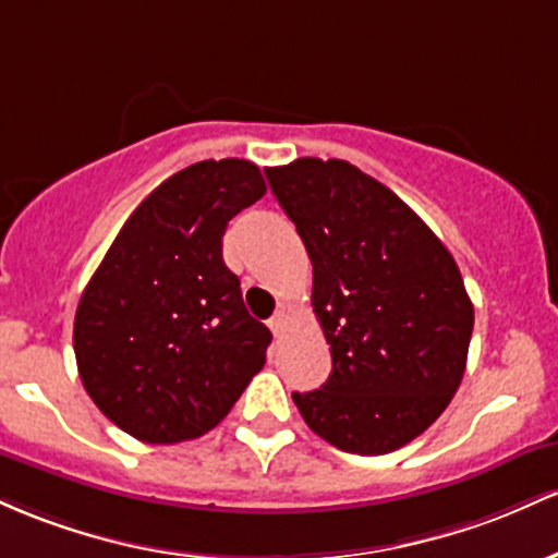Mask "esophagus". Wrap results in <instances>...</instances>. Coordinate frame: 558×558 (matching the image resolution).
<instances>
[{"mask_svg":"<svg viewBox=\"0 0 558 558\" xmlns=\"http://www.w3.org/2000/svg\"><path fill=\"white\" fill-rule=\"evenodd\" d=\"M284 327H287V313H284V308H281V311L274 313L271 318H268V329H271L274 335H281Z\"/></svg>","mask_w":558,"mask_h":558,"instance_id":"obj_1","label":"esophagus"}]
</instances>
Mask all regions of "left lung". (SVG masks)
<instances>
[{"label":"left lung","instance_id":"1","mask_svg":"<svg viewBox=\"0 0 558 558\" xmlns=\"http://www.w3.org/2000/svg\"><path fill=\"white\" fill-rule=\"evenodd\" d=\"M266 177L308 250L311 303L331 353L322 390L292 392L298 411L348 453L403 448L464 377L474 305L453 255L348 160L300 158Z\"/></svg>","mask_w":558,"mask_h":558}]
</instances>
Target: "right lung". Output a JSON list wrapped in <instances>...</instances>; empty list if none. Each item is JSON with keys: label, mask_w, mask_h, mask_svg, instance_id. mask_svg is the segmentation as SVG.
I'll use <instances>...</instances> for the list:
<instances>
[{"label": "right lung", "mask_w": 558, "mask_h": 558, "mask_svg": "<svg viewBox=\"0 0 558 558\" xmlns=\"http://www.w3.org/2000/svg\"><path fill=\"white\" fill-rule=\"evenodd\" d=\"M266 195L250 160H203L129 216L78 300L81 381L116 427L149 446L195 440L266 363L271 331L242 303L223 231Z\"/></svg>", "instance_id": "obj_1"}]
</instances>
